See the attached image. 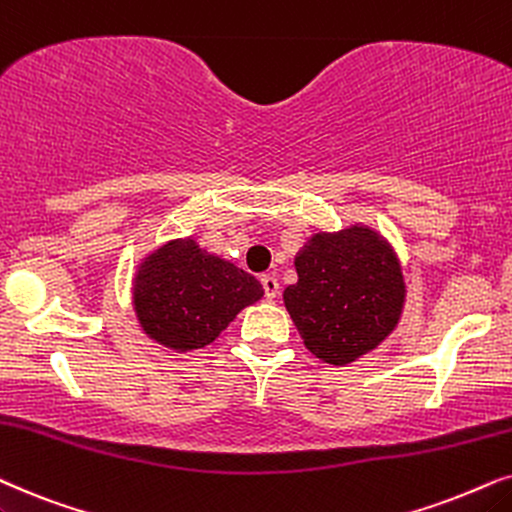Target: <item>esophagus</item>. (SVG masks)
<instances>
[{"label":"esophagus","mask_w":512,"mask_h":512,"mask_svg":"<svg viewBox=\"0 0 512 512\" xmlns=\"http://www.w3.org/2000/svg\"><path fill=\"white\" fill-rule=\"evenodd\" d=\"M260 281H262L264 295H267L269 299H274L278 295V278L274 274H264Z\"/></svg>","instance_id":"esophagus-1"}]
</instances>
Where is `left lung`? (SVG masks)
<instances>
[{
    "instance_id": "8db88e82",
    "label": "left lung",
    "mask_w": 512,
    "mask_h": 512,
    "mask_svg": "<svg viewBox=\"0 0 512 512\" xmlns=\"http://www.w3.org/2000/svg\"><path fill=\"white\" fill-rule=\"evenodd\" d=\"M295 269L297 283L283 292L285 309L306 349L325 363H353L398 325L403 271L391 245L370 227L311 236Z\"/></svg>"
}]
</instances>
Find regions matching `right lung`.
Instances as JSON below:
<instances>
[{"instance_id": "add662e5", "label": "right lung", "mask_w": 512, "mask_h": 512, "mask_svg": "<svg viewBox=\"0 0 512 512\" xmlns=\"http://www.w3.org/2000/svg\"><path fill=\"white\" fill-rule=\"evenodd\" d=\"M255 276L208 255L194 238L168 241L145 257L133 281L142 330L173 351L203 349L236 313L262 299Z\"/></svg>"}]
</instances>
